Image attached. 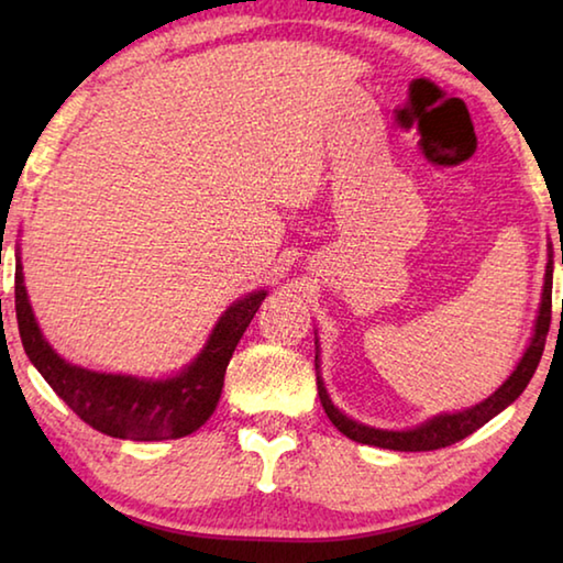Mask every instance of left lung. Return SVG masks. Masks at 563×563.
<instances>
[{
	"label": "left lung",
	"instance_id": "8db88e82",
	"mask_svg": "<svg viewBox=\"0 0 563 563\" xmlns=\"http://www.w3.org/2000/svg\"><path fill=\"white\" fill-rule=\"evenodd\" d=\"M561 265H563V251H561ZM551 283H554V247L549 245V261H547V273H544V290H541V302H539V316L533 322V335L529 340L527 350H523L521 360L514 367V373L504 379L494 393L482 399L479 405H472L460 412H442L434 417H427L422 424L409 427V430H383V427H369L362 424L357 419L347 417L342 409L335 407L325 379L320 375V345H318V332H316V373H318V395L322 409L330 417V422L338 427V430L350 437L352 442L379 446V450H395V452H432L442 450V446H450L454 442L464 440L472 432L479 430L489 422L492 417H497L501 409H507L514 399H517L523 389H527L529 379L537 373V365L541 360V352L547 345L549 325H551Z\"/></svg>",
	"mask_w": 563,
	"mask_h": 563
}]
</instances>
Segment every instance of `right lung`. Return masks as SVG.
I'll use <instances>...</instances> for the list:
<instances>
[{
  "instance_id": "add662e5",
  "label": "right lung",
  "mask_w": 563,
  "mask_h": 563,
  "mask_svg": "<svg viewBox=\"0 0 563 563\" xmlns=\"http://www.w3.org/2000/svg\"><path fill=\"white\" fill-rule=\"evenodd\" d=\"M268 290H253L231 302L208 335L201 352L170 377H136L97 373L66 362L44 338L26 295L22 258L16 253L14 305L19 338L26 357L49 387L84 422L109 437L133 442L178 440L196 432L213 415L223 393L225 367L245 328Z\"/></svg>"
}]
</instances>
